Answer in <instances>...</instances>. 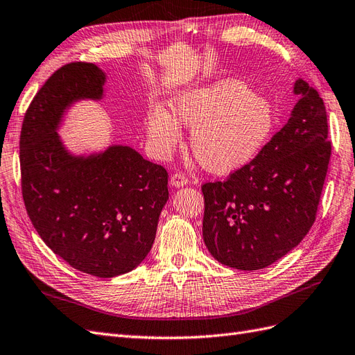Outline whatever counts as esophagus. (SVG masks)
<instances>
[{
  "mask_svg": "<svg viewBox=\"0 0 355 355\" xmlns=\"http://www.w3.org/2000/svg\"><path fill=\"white\" fill-rule=\"evenodd\" d=\"M170 184L173 185L175 188H180V187H184V185L188 184V178L185 175H182V173H175L170 179Z\"/></svg>",
  "mask_w": 355,
  "mask_h": 355,
  "instance_id": "34e87169",
  "label": "esophagus"
}]
</instances>
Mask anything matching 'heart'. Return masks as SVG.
Returning <instances> with one entry per match:
<instances>
[{
    "instance_id": "obj_1",
    "label": "heart",
    "mask_w": 355,
    "mask_h": 355,
    "mask_svg": "<svg viewBox=\"0 0 355 355\" xmlns=\"http://www.w3.org/2000/svg\"><path fill=\"white\" fill-rule=\"evenodd\" d=\"M180 125L193 128L191 149L206 170L228 175L249 164L272 139L273 103L236 79H223L178 94L170 112L150 109L146 132L159 158L170 155L182 139Z\"/></svg>"
}]
</instances>
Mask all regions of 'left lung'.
Masks as SVG:
<instances>
[{"label": "left lung", "instance_id": "1", "mask_svg": "<svg viewBox=\"0 0 355 355\" xmlns=\"http://www.w3.org/2000/svg\"><path fill=\"white\" fill-rule=\"evenodd\" d=\"M288 122L245 167L207 182L203 239L210 255L239 270L273 264L309 233L331 155L324 101L303 79Z\"/></svg>", "mask_w": 355, "mask_h": 355}]
</instances>
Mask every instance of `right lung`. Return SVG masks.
<instances>
[{
  "instance_id": "right-lung-1",
  "label": "right lung",
  "mask_w": 355,
  "mask_h": 355,
  "mask_svg": "<svg viewBox=\"0 0 355 355\" xmlns=\"http://www.w3.org/2000/svg\"><path fill=\"white\" fill-rule=\"evenodd\" d=\"M104 83L106 73L91 62L56 70L25 113L19 157L25 207L43 242L74 269L113 277L149 254L168 175L130 146L67 150L58 134L64 113L76 101L101 100Z\"/></svg>"
}]
</instances>
